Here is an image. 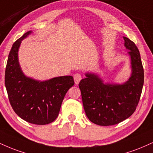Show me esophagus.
I'll return each instance as SVG.
<instances>
[{
    "label": "esophagus",
    "mask_w": 153,
    "mask_h": 153,
    "mask_svg": "<svg viewBox=\"0 0 153 153\" xmlns=\"http://www.w3.org/2000/svg\"><path fill=\"white\" fill-rule=\"evenodd\" d=\"M73 78H74V80H75V83L76 85H78L79 83V82L80 81V80L82 79V77L81 75L80 74H78V73H75L73 75Z\"/></svg>",
    "instance_id": "esophagus-1"
}]
</instances>
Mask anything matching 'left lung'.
I'll use <instances>...</instances> for the list:
<instances>
[{
	"instance_id": "obj_1",
	"label": "left lung",
	"mask_w": 153,
	"mask_h": 153,
	"mask_svg": "<svg viewBox=\"0 0 153 153\" xmlns=\"http://www.w3.org/2000/svg\"><path fill=\"white\" fill-rule=\"evenodd\" d=\"M128 50L131 74L123 83L105 82L97 73H85L79 83L83 108L88 118L98 126H113L131 116L140 97L144 71L137 46L123 37Z\"/></svg>"
}]
</instances>
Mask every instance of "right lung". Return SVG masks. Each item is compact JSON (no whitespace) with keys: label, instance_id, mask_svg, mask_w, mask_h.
<instances>
[{"label":"right lung","instance_id":"obj_1","mask_svg":"<svg viewBox=\"0 0 153 153\" xmlns=\"http://www.w3.org/2000/svg\"><path fill=\"white\" fill-rule=\"evenodd\" d=\"M31 33H25L13 45L5 68V85L10 103L18 116L32 124L46 125L57 118L66 93L74 85V80L71 75H65L40 81L24 74L18 51L22 40Z\"/></svg>","mask_w":153,"mask_h":153}]
</instances>
